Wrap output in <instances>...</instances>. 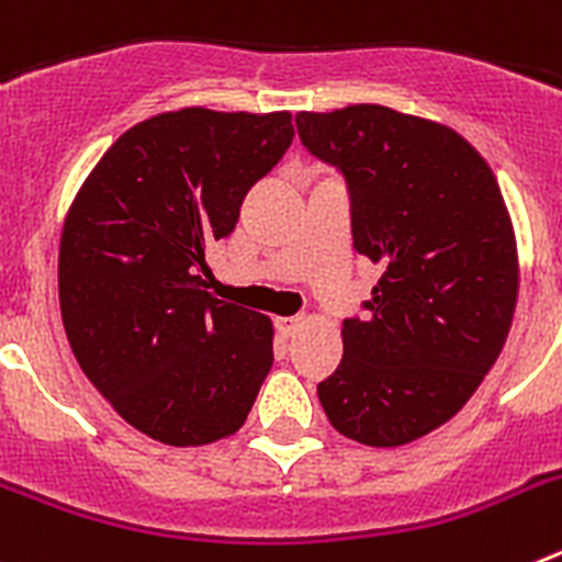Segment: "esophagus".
Segmentation results:
<instances>
[{"label": "esophagus", "mask_w": 562, "mask_h": 562, "mask_svg": "<svg viewBox=\"0 0 562 562\" xmlns=\"http://www.w3.org/2000/svg\"><path fill=\"white\" fill-rule=\"evenodd\" d=\"M301 317H276V331L278 337H284V340H290L292 335H295L297 329H301Z\"/></svg>", "instance_id": "1"}]
</instances>
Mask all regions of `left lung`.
<instances>
[{
  "label": "left lung",
  "mask_w": 562,
  "mask_h": 562,
  "mask_svg": "<svg viewBox=\"0 0 562 562\" xmlns=\"http://www.w3.org/2000/svg\"><path fill=\"white\" fill-rule=\"evenodd\" d=\"M295 123L349 182L355 250L380 267L369 317L342 321V360L317 396L337 434L400 448L453 419L504 349L513 220L493 168L450 126L376 103Z\"/></svg>",
  "instance_id": "1"
}]
</instances>
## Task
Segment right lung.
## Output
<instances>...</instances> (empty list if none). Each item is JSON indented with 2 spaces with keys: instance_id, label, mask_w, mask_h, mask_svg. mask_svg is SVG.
<instances>
[{
  "instance_id": "1",
  "label": "right lung",
  "mask_w": 562,
  "mask_h": 562,
  "mask_svg": "<svg viewBox=\"0 0 562 562\" xmlns=\"http://www.w3.org/2000/svg\"><path fill=\"white\" fill-rule=\"evenodd\" d=\"M290 112L188 106L123 132L69 205L58 301L69 349L117 414L171 448L245 425L272 321L205 290L207 250L284 151Z\"/></svg>"
}]
</instances>
